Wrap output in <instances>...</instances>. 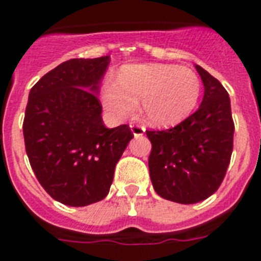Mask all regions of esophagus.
<instances>
[{"instance_id": "esophagus-1", "label": "esophagus", "mask_w": 261, "mask_h": 261, "mask_svg": "<svg viewBox=\"0 0 261 261\" xmlns=\"http://www.w3.org/2000/svg\"><path fill=\"white\" fill-rule=\"evenodd\" d=\"M130 128H131V133H133V134H134V136H136V137L142 136V134L145 133V127H144V125L131 124Z\"/></svg>"}]
</instances>
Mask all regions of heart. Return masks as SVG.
<instances>
[{
	"label": "heart",
	"instance_id": "1",
	"mask_svg": "<svg viewBox=\"0 0 261 261\" xmlns=\"http://www.w3.org/2000/svg\"><path fill=\"white\" fill-rule=\"evenodd\" d=\"M201 96V80L193 69L172 64H145L125 68L119 82L103 86L102 102L116 119L136 113L137 103L148 123L175 125L187 119Z\"/></svg>",
	"mask_w": 261,
	"mask_h": 261
}]
</instances>
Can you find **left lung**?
<instances>
[{
	"mask_svg": "<svg viewBox=\"0 0 261 261\" xmlns=\"http://www.w3.org/2000/svg\"><path fill=\"white\" fill-rule=\"evenodd\" d=\"M196 69L204 84L198 110L169 130L147 131L153 189L162 198L180 204L202 201L218 190L233 149L228 92L200 65Z\"/></svg>",
	"mask_w": 261,
	"mask_h": 261,
	"instance_id": "1",
	"label": "left lung"
}]
</instances>
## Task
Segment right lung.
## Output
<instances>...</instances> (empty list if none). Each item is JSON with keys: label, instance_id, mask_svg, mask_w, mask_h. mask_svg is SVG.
I'll list each match as a JSON object with an SVG mask.
<instances>
[{"label": "right lung", "instance_id": "obj_1", "mask_svg": "<svg viewBox=\"0 0 261 261\" xmlns=\"http://www.w3.org/2000/svg\"><path fill=\"white\" fill-rule=\"evenodd\" d=\"M109 63V56L68 60L29 93L26 153L43 189L65 205L84 207L108 196L116 164L134 137L127 124H103L96 93Z\"/></svg>", "mask_w": 261, "mask_h": 261}]
</instances>
